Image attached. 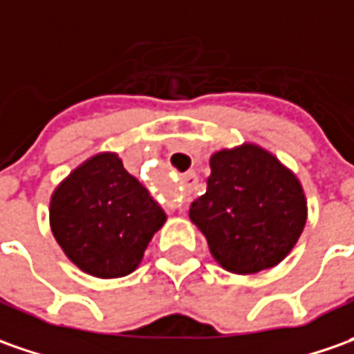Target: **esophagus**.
Returning a JSON list of instances; mask_svg holds the SVG:
<instances>
[{
  "mask_svg": "<svg viewBox=\"0 0 354 354\" xmlns=\"http://www.w3.org/2000/svg\"><path fill=\"white\" fill-rule=\"evenodd\" d=\"M182 182H184V189H189L198 182V178H196V174H186V176L182 178Z\"/></svg>",
  "mask_w": 354,
  "mask_h": 354,
  "instance_id": "esophagus-1",
  "label": "esophagus"
}]
</instances>
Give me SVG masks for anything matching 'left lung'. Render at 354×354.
<instances>
[{"label": "left lung", "instance_id": "1", "mask_svg": "<svg viewBox=\"0 0 354 354\" xmlns=\"http://www.w3.org/2000/svg\"><path fill=\"white\" fill-rule=\"evenodd\" d=\"M207 189L189 205V219L214 259L235 274L272 268L294 249L308 207L299 180L276 156L245 142L209 158Z\"/></svg>", "mask_w": 354, "mask_h": 354}]
</instances>
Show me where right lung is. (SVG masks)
Segmentation results:
<instances>
[{
	"instance_id": "1",
	"label": "right lung",
	"mask_w": 354,
	"mask_h": 354,
	"mask_svg": "<svg viewBox=\"0 0 354 354\" xmlns=\"http://www.w3.org/2000/svg\"><path fill=\"white\" fill-rule=\"evenodd\" d=\"M166 214L115 153L80 165L50 198L56 243L80 270L97 278L131 274Z\"/></svg>"
}]
</instances>
